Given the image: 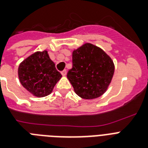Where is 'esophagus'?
Wrapping results in <instances>:
<instances>
[{"mask_svg": "<svg viewBox=\"0 0 148 148\" xmlns=\"http://www.w3.org/2000/svg\"><path fill=\"white\" fill-rule=\"evenodd\" d=\"M61 74H62L63 76H66V74H67V71L66 70H64L61 71Z\"/></svg>", "mask_w": 148, "mask_h": 148, "instance_id": "1", "label": "esophagus"}]
</instances>
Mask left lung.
Instances as JSON below:
<instances>
[{
  "mask_svg": "<svg viewBox=\"0 0 148 148\" xmlns=\"http://www.w3.org/2000/svg\"><path fill=\"white\" fill-rule=\"evenodd\" d=\"M72 63L67 77L74 92L84 99L101 97L114 73L112 59L101 48L86 43L73 51Z\"/></svg>",
  "mask_w": 148,
  "mask_h": 148,
  "instance_id": "8db88e82",
  "label": "left lung"
}]
</instances>
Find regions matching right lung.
Listing matches in <instances>:
<instances>
[{"label": "right lung", "instance_id": "add662e5", "mask_svg": "<svg viewBox=\"0 0 148 148\" xmlns=\"http://www.w3.org/2000/svg\"><path fill=\"white\" fill-rule=\"evenodd\" d=\"M18 77L22 86L34 96L50 95L62 75L57 71L47 51H37L24 60L18 67Z\"/></svg>", "mask_w": 148, "mask_h": 148}]
</instances>
